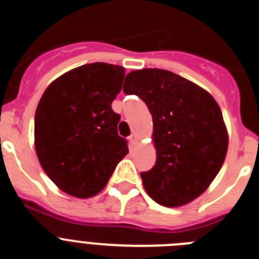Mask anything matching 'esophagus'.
Wrapping results in <instances>:
<instances>
[{"mask_svg":"<svg viewBox=\"0 0 259 259\" xmlns=\"http://www.w3.org/2000/svg\"><path fill=\"white\" fill-rule=\"evenodd\" d=\"M137 141H139V137H137L135 134H132L131 136H130V142H131L132 145H136Z\"/></svg>","mask_w":259,"mask_h":259,"instance_id":"esophagus-1","label":"esophagus"}]
</instances>
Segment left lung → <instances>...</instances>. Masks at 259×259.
<instances>
[{"label":"left lung","mask_w":259,"mask_h":259,"mask_svg":"<svg viewBox=\"0 0 259 259\" xmlns=\"http://www.w3.org/2000/svg\"><path fill=\"white\" fill-rule=\"evenodd\" d=\"M123 91L137 95L153 117L155 165L141 172L146 193L164 207H181L208 189L225 162L229 136L209 92L164 69L128 73Z\"/></svg>","instance_id":"8db88e82"}]
</instances>
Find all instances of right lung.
Here are the masks:
<instances>
[{
  "instance_id": "add662e5",
  "label": "right lung",
  "mask_w": 259,
  "mask_h": 259,
  "mask_svg": "<svg viewBox=\"0 0 259 259\" xmlns=\"http://www.w3.org/2000/svg\"><path fill=\"white\" fill-rule=\"evenodd\" d=\"M124 68L106 63L78 66L56 78L38 103L34 146L52 182L69 195L90 198L105 187L128 154L111 103Z\"/></svg>"
}]
</instances>
